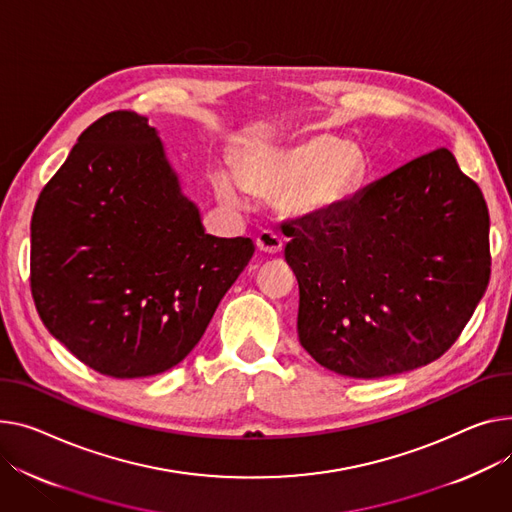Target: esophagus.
<instances>
[{"instance_id": "esophagus-1", "label": "esophagus", "mask_w": 512, "mask_h": 512, "mask_svg": "<svg viewBox=\"0 0 512 512\" xmlns=\"http://www.w3.org/2000/svg\"><path fill=\"white\" fill-rule=\"evenodd\" d=\"M255 243H257V249L261 253H269V255L280 253L282 247H284L282 236L278 232H274V230H261L257 234V238H255Z\"/></svg>"}]
</instances>
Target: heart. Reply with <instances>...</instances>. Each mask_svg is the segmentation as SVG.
Here are the masks:
<instances>
[{"mask_svg": "<svg viewBox=\"0 0 512 512\" xmlns=\"http://www.w3.org/2000/svg\"><path fill=\"white\" fill-rule=\"evenodd\" d=\"M366 158L360 146L321 133L288 148H259L236 168L216 170L212 185L222 203L241 206L243 189L275 197L278 210L294 220H319L335 214L360 187Z\"/></svg>", "mask_w": 512, "mask_h": 512, "instance_id": "b5f03b06", "label": "heart"}]
</instances>
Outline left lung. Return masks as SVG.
Returning a JSON list of instances; mask_svg holds the SVG:
<instances>
[{"label": "left lung", "mask_w": 512, "mask_h": 512, "mask_svg": "<svg viewBox=\"0 0 512 512\" xmlns=\"http://www.w3.org/2000/svg\"><path fill=\"white\" fill-rule=\"evenodd\" d=\"M298 339L321 366L381 379L445 354L490 282L486 199L447 148L319 220L286 222Z\"/></svg>", "instance_id": "left-lung-1"}]
</instances>
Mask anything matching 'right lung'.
Instances as JSON below:
<instances>
[{
	"instance_id": "right-lung-1",
	"label": "right lung",
	"mask_w": 512,
	"mask_h": 512,
	"mask_svg": "<svg viewBox=\"0 0 512 512\" xmlns=\"http://www.w3.org/2000/svg\"><path fill=\"white\" fill-rule=\"evenodd\" d=\"M255 253L206 234L156 127L133 111L94 121L45 185L30 222V290L49 333L115 379L177 366Z\"/></svg>"
}]
</instances>
